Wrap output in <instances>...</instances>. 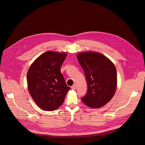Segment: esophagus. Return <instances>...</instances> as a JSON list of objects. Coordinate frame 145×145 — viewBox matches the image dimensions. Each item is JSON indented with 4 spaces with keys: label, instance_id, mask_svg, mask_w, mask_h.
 <instances>
[{
    "label": "esophagus",
    "instance_id": "34e87169",
    "mask_svg": "<svg viewBox=\"0 0 145 145\" xmlns=\"http://www.w3.org/2000/svg\"><path fill=\"white\" fill-rule=\"evenodd\" d=\"M71 89H73V90H75L76 89V85H72V86H71Z\"/></svg>",
    "mask_w": 145,
    "mask_h": 145
}]
</instances>
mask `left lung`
Here are the masks:
<instances>
[{
  "mask_svg": "<svg viewBox=\"0 0 145 145\" xmlns=\"http://www.w3.org/2000/svg\"><path fill=\"white\" fill-rule=\"evenodd\" d=\"M77 59L83 68L88 91L82 97L83 103L90 108H99L113 97L117 86V72L115 65L101 53H80Z\"/></svg>",
  "mask_w": 145,
  "mask_h": 145,
  "instance_id": "left-lung-1",
  "label": "left lung"
}]
</instances>
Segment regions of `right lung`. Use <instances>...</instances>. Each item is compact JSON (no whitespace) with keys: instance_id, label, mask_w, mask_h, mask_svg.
<instances>
[{"instance_id":"1","label":"right lung","mask_w":145,"mask_h":145,"mask_svg":"<svg viewBox=\"0 0 145 145\" xmlns=\"http://www.w3.org/2000/svg\"><path fill=\"white\" fill-rule=\"evenodd\" d=\"M67 53L48 51L37 58L28 70V90L36 104L44 110L53 111L63 103L67 86L60 69Z\"/></svg>"}]
</instances>
